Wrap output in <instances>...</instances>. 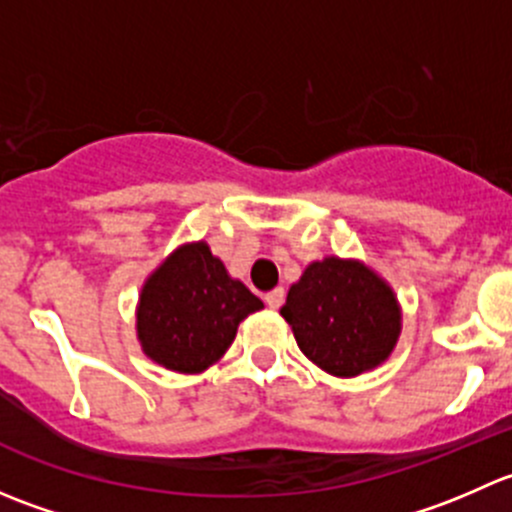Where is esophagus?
<instances>
[{
	"label": "esophagus",
	"mask_w": 512,
	"mask_h": 512,
	"mask_svg": "<svg viewBox=\"0 0 512 512\" xmlns=\"http://www.w3.org/2000/svg\"><path fill=\"white\" fill-rule=\"evenodd\" d=\"M265 302H267V307H270V309H280L282 302H285V289L275 287L272 292H267Z\"/></svg>",
	"instance_id": "obj_1"
}]
</instances>
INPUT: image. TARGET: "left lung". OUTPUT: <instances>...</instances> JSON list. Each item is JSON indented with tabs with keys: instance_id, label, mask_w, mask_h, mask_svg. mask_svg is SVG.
Listing matches in <instances>:
<instances>
[{
	"instance_id": "1",
	"label": "left lung",
	"mask_w": 512,
	"mask_h": 512,
	"mask_svg": "<svg viewBox=\"0 0 512 512\" xmlns=\"http://www.w3.org/2000/svg\"><path fill=\"white\" fill-rule=\"evenodd\" d=\"M280 312L302 354L347 379L389 359L401 332L394 289L359 260L312 262Z\"/></svg>"
}]
</instances>
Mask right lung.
<instances>
[{"label":"right lung","mask_w":512,"mask_h":512,"mask_svg":"<svg viewBox=\"0 0 512 512\" xmlns=\"http://www.w3.org/2000/svg\"><path fill=\"white\" fill-rule=\"evenodd\" d=\"M240 280L200 242L165 257L141 289L136 332L143 352L180 374H200L227 352L237 324L262 309Z\"/></svg>","instance_id":"add662e5"}]
</instances>
